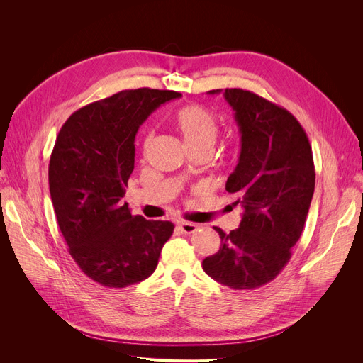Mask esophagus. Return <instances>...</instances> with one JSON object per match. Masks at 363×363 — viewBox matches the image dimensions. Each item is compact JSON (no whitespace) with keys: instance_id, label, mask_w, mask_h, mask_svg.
<instances>
[{"instance_id":"obj_1","label":"esophagus","mask_w":363,"mask_h":363,"mask_svg":"<svg viewBox=\"0 0 363 363\" xmlns=\"http://www.w3.org/2000/svg\"><path fill=\"white\" fill-rule=\"evenodd\" d=\"M179 230L184 234H194L199 230V225L193 223V222H181L179 223Z\"/></svg>"}]
</instances>
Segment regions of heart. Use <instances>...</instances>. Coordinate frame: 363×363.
Here are the masks:
<instances>
[{
  "label": "heart",
  "mask_w": 363,
  "mask_h": 363,
  "mask_svg": "<svg viewBox=\"0 0 363 363\" xmlns=\"http://www.w3.org/2000/svg\"><path fill=\"white\" fill-rule=\"evenodd\" d=\"M175 126L189 151L199 148H207L212 151L220 133L219 121L215 116V113L197 104L185 106L178 110L175 114ZM151 141L152 133L148 132L145 133L143 143L144 152L148 151Z\"/></svg>",
  "instance_id": "heart-1"
}]
</instances>
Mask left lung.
I'll use <instances>...</instances> for the list:
<instances>
[{
	"mask_svg": "<svg viewBox=\"0 0 363 363\" xmlns=\"http://www.w3.org/2000/svg\"><path fill=\"white\" fill-rule=\"evenodd\" d=\"M223 97L241 132L240 160L226 191L244 213L230 234L215 226L222 244L203 260V269L233 290H256L279 275L301 235L315 191L312 147L284 107L240 88H226Z\"/></svg>",
	"mask_w": 363,
	"mask_h": 363,
	"instance_id": "8db88e82",
	"label": "left lung"
}]
</instances>
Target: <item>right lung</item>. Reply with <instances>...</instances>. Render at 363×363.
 Returning <instances> with one entry per match:
<instances>
[{
  "instance_id": "right-lung-1",
  "label": "right lung",
  "mask_w": 363,
  "mask_h": 363,
  "mask_svg": "<svg viewBox=\"0 0 363 363\" xmlns=\"http://www.w3.org/2000/svg\"><path fill=\"white\" fill-rule=\"evenodd\" d=\"M177 91L125 89L76 110L57 135L48 166L50 194L69 253L108 289L148 278L174 233L169 220L133 216L121 200L135 162V135Z\"/></svg>"
}]
</instances>
